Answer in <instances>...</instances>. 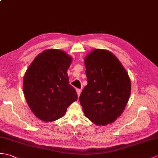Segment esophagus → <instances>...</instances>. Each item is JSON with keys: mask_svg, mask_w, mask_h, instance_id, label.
<instances>
[{"mask_svg": "<svg viewBox=\"0 0 158 158\" xmlns=\"http://www.w3.org/2000/svg\"><path fill=\"white\" fill-rule=\"evenodd\" d=\"M76 91H77V93L78 96H79L81 94V90L80 89H76Z\"/></svg>", "mask_w": 158, "mask_h": 158, "instance_id": "1", "label": "esophagus"}]
</instances>
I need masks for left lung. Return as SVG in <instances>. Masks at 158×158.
I'll return each mask as SVG.
<instances>
[{
  "label": "left lung",
  "instance_id": "obj_1",
  "mask_svg": "<svg viewBox=\"0 0 158 158\" xmlns=\"http://www.w3.org/2000/svg\"><path fill=\"white\" fill-rule=\"evenodd\" d=\"M87 85L79 101L85 116L97 125L115 121L124 111L131 90L121 62L108 50L94 49L85 59Z\"/></svg>",
  "mask_w": 158,
  "mask_h": 158
}]
</instances>
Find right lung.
Instances as JSON below:
<instances>
[{"instance_id":"1","label":"right lung","mask_w":158,"mask_h":158,"mask_svg":"<svg viewBox=\"0 0 158 158\" xmlns=\"http://www.w3.org/2000/svg\"><path fill=\"white\" fill-rule=\"evenodd\" d=\"M71 62L72 58L64 51L48 49L38 54L25 72V100L41 120L52 122L62 118L69 106L77 100L67 75Z\"/></svg>"}]
</instances>
